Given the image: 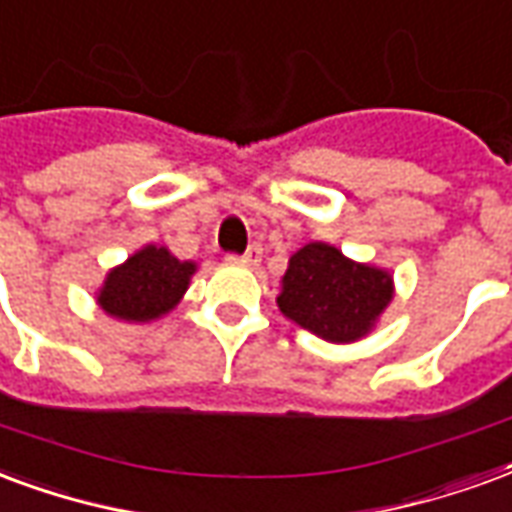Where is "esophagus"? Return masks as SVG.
Wrapping results in <instances>:
<instances>
[{
  "label": "esophagus",
  "instance_id": "1",
  "mask_svg": "<svg viewBox=\"0 0 512 512\" xmlns=\"http://www.w3.org/2000/svg\"><path fill=\"white\" fill-rule=\"evenodd\" d=\"M229 264H237V267H256L261 261V248H251L248 253H242V256H229Z\"/></svg>",
  "mask_w": 512,
  "mask_h": 512
}]
</instances>
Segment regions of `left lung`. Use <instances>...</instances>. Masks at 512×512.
<instances>
[{
  "mask_svg": "<svg viewBox=\"0 0 512 512\" xmlns=\"http://www.w3.org/2000/svg\"><path fill=\"white\" fill-rule=\"evenodd\" d=\"M395 297L390 270L349 259L330 242H308L292 253L278 286V308L327 343L371 335Z\"/></svg>",
  "mask_w": 512,
  "mask_h": 512,
  "instance_id": "1",
  "label": "left lung"
}]
</instances>
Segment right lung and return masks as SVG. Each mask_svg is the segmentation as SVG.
Here are the masks:
<instances>
[{
	"instance_id": "1",
	"label": "right lung",
	"mask_w": 512,
	"mask_h": 512,
	"mask_svg": "<svg viewBox=\"0 0 512 512\" xmlns=\"http://www.w3.org/2000/svg\"><path fill=\"white\" fill-rule=\"evenodd\" d=\"M196 270V261H179L166 245L149 242L106 272L95 300L117 322L149 324L177 308Z\"/></svg>"
}]
</instances>
